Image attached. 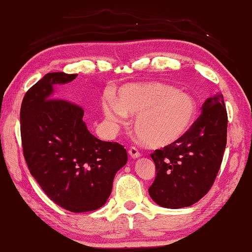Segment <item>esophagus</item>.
Instances as JSON below:
<instances>
[{"label":"esophagus","mask_w":252,"mask_h":252,"mask_svg":"<svg viewBox=\"0 0 252 252\" xmlns=\"http://www.w3.org/2000/svg\"><path fill=\"white\" fill-rule=\"evenodd\" d=\"M128 154H129V156L131 157L132 159H136V158H139V157L141 156L140 151L136 148L135 146H131L129 150H128Z\"/></svg>","instance_id":"esophagus-1"}]
</instances>
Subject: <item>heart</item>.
Returning a JSON list of instances; mask_svg holds the SVG:
<instances>
[{"instance_id":"heart-1","label":"heart","mask_w":252,"mask_h":252,"mask_svg":"<svg viewBox=\"0 0 252 252\" xmlns=\"http://www.w3.org/2000/svg\"><path fill=\"white\" fill-rule=\"evenodd\" d=\"M105 116L122 124L136 114L137 136L149 147L170 146L187 134L195 121L197 105L189 94L161 82L130 83L117 90L114 98L103 99Z\"/></svg>"}]
</instances>
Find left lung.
I'll use <instances>...</instances> for the list:
<instances>
[{
    "label": "left lung",
    "instance_id": "obj_1",
    "mask_svg": "<svg viewBox=\"0 0 252 252\" xmlns=\"http://www.w3.org/2000/svg\"><path fill=\"white\" fill-rule=\"evenodd\" d=\"M221 94L207 98L202 114L181 139L151 154L157 175L149 195L165 208L191 206L206 195L220 169L227 142Z\"/></svg>",
    "mask_w": 252,
    "mask_h": 252
}]
</instances>
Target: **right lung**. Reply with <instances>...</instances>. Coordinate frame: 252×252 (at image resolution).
<instances>
[{
  "label": "right lung",
  "mask_w": 252,
  "mask_h": 252,
  "mask_svg": "<svg viewBox=\"0 0 252 252\" xmlns=\"http://www.w3.org/2000/svg\"><path fill=\"white\" fill-rule=\"evenodd\" d=\"M77 75L47 73L28 90L21 106V136L24 158L42 191L64 210L83 213L105 204L127 153L118 142L102 141L88 130L81 106L52 97V85Z\"/></svg>",
  "instance_id": "right-lung-1"
}]
</instances>
